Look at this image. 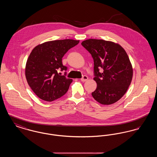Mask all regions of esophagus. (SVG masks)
I'll list each match as a JSON object with an SVG mask.
<instances>
[{
    "mask_svg": "<svg viewBox=\"0 0 157 157\" xmlns=\"http://www.w3.org/2000/svg\"><path fill=\"white\" fill-rule=\"evenodd\" d=\"M88 77L86 75H83L82 76V78L81 79V81L82 82H85V81H86L88 80Z\"/></svg>",
    "mask_w": 157,
    "mask_h": 157,
    "instance_id": "obj_1",
    "label": "esophagus"
}]
</instances>
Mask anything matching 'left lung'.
<instances>
[{
	"label": "left lung",
	"mask_w": 157,
	"mask_h": 157,
	"mask_svg": "<svg viewBox=\"0 0 157 157\" xmlns=\"http://www.w3.org/2000/svg\"><path fill=\"white\" fill-rule=\"evenodd\" d=\"M81 45L94 62V79L97 87L92 92V97L102 105L117 102L126 93L132 78V67L127 52L120 45L102 39H90Z\"/></svg>",
	"instance_id": "obj_1"
}]
</instances>
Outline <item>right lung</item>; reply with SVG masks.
I'll list each match as a JSON object with an SVG mask.
<instances>
[{
    "label": "right lung",
    "instance_id": "1",
    "mask_svg": "<svg viewBox=\"0 0 157 157\" xmlns=\"http://www.w3.org/2000/svg\"><path fill=\"white\" fill-rule=\"evenodd\" d=\"M79 40H56L36 46L27 60L25 75L32 90L40 99L52 102L64 95L72 82L58 71H66L62 58Z\"/></svg>",
    "mask_w": 157,
    "mask_h": 157
}]
</instances>
